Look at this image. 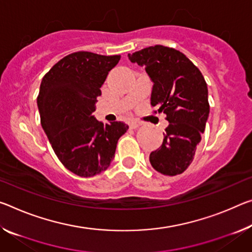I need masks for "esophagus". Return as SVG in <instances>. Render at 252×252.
Wrapping results in <instances>:
<instances>
[{
	"instance_id": "esophagus-1",
	"label": "esophagus",
	"mask_w": 252,
	"mask_h": 252,
	"mask_svg": "<svg viewBox=\"0 0 252 252\" xmlns=\"http://www.w3.org/2000/svg\"><path fill=\"white\" fill-rule=\"evenodd\" d=\"M130 127L131 129H137V127H139L141 126V123L140 122H135V121H132V122H130Z\"/></svg>"
}]
</instances>
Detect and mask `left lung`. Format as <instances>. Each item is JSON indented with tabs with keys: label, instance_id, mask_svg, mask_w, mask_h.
<instances>
[{
	"label": "left lung",
	"instance_id": "8db88e82",
	"mask_svg": "<svg viewBox=\"0 0 252 252\" xmlns=\"http://www.w3.org/2000/svg\"><path fill=\"white\" fill-rule=\"evenodd\" d=\"M127 56L132 63L145 66L154 82L151 105L158 107L159 113L163 112L169 122L161 147L149 156L151 166L167 176L182 174L193 161L209 118L205 79L174 48L156 45Z\"/></svg>",
	"mask_w": 252,
	"mask_h": 252
}]
</instances>
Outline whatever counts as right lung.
Wrapping results in <instances>:
<instances>
[{"label":"right lung","mask_w":252,"mask_h":252,"mask_svg":"<svg viewBox=\"0 0 252 252\" xmlns=\"http://www.w3.org/2000/svg\"><path fill=\"white\" fill-rule=\"evenodd\" d=\"M120 55L77 51L61 59L43 76L37 104L40 122L59 160L81 177L109 168L126 123L104 125L92 113L109 71Z\"/></svg>","instance_id":"obj_1"}]
</instances>
